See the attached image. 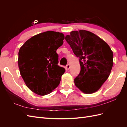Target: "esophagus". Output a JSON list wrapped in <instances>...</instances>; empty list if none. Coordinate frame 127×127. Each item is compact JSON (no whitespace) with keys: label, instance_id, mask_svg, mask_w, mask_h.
Returning <instances> with one entry per match:
<instances>
[{"label":"esophagus","instance_id":"34e87169","mask_svg":"<svg viewBox=\"0 0 127 127\" xmlns=\"http://www.w3.org/2000/svg\"><path fill=\"white\" fill-rule=\"evenodd\" d=\"M70 65L69 64H67V66H66V69L67 70H69L70 69Z\"/></svg>","mask_w":127,"mask_h":127}]
</instances>
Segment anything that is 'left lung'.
<instances>
[{
  "instance_id": "left-lung-1",
  "label": "left lung",
  "mask_w": 127,
  "mask_h": 127,
  "mask_svg": "<svg viewBox=\"0 0 127 127\" xmlns=\"http://www.w3.org/2000/svg\"><path fill=\"white\" fill-rule=\"evenodd\" d=\"M65 39L79 58L81 70L74 79L76 86L85 94L96 92L108 78L113 66V54L109 45L86 30L72 31Z\"/></svg>"
}]
</instances>
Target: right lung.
Instances as JSON below:
<instances>
[{"label":"right lung","instance_id":"1","mask_svg":"<svg viewBox=\"0 0 127 127\" xmlns=\"http://www.w3.org/2000/svg\"><path fill=\"white\" fill-rule=\"evenodd\" d=\"M64 39L63 33L47 31L30 38L20 49L21 75L27 87L37 95L50 94L60 84L65 69L58 64L56 51Z\"/></svg>","mask_w":127,"mask_h":127}]
</instances>
